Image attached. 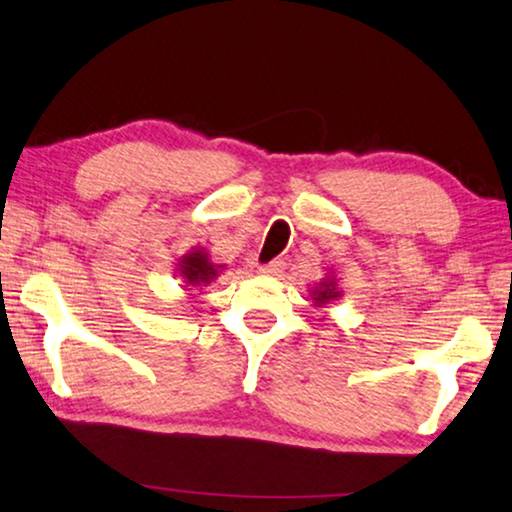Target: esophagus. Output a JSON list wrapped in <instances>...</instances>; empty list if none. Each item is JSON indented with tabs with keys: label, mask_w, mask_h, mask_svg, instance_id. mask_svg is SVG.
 <instances>
[{
	"label": "esophagus",
	"mask_w": 512,
	"mask_h": 512,
	"mask_svg": "<svg viewBox=\"0 0 512 512\" xmlns=\"http://www.w3.org/2000/svg\"><path fill=\"white\" fill-rule=\"evenodd\" d=\"M258 272L265 274V277H279V274L283 272V263L281 261H272V263L258 267Z\"/></svg>",
	"instance_id": "esophagus-1"
}]
</instances>
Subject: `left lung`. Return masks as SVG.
I'll return each instance as SVG.
<instances>
[{
    "label": "left lung",
    "mask_w": 512,
    "mask_h": 512,
    "mask_svg": "<svg viewBox=\"0 0 512 512\" xmlns=\"http://www.w3.org/2000/svg\"><path fill=\"white\" fill-rule=\"evenodd\" d=\"M309 293H311L309 297H311L313 306H325L329 302L338 300V297H343V290H341V286H338V279L334 272H327V277L320 279L316 286L309 290Z\"/></svg>",
    "instance_id": "8db88e82"
}]
</instances>
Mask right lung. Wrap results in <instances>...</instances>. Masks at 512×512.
I'll list each match as a JSON object with an SVG mask.
<instances>
[{
	"label": "right lung",
	"instance_id": "obj_1",
	"mask_svg": "<svg viewBox=\"0 0 512 512\" xmlns=\"http://www.w3.org/2000/svg\"><path fill=\"white\" fill-rule=\"evenodd\" d=\"M226 270V265H219L210 258L203 247H194L185 256L178 258L176 277L185 283V290H196L201 286H210L219 274Z\"/></svg>",
	"mask_w": 512,
	"mask_h": 512
}]
</instances>
